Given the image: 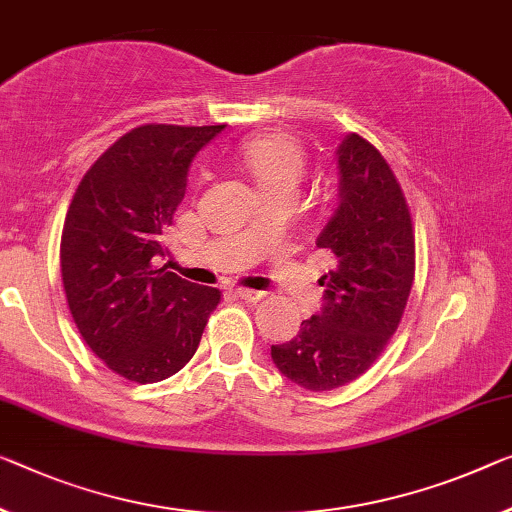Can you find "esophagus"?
I'll list each match as a JSON object with an SVG mask.
<instances>
[{"mask_svg": "<svg viewBox=\"0 0 512 512\" xmlns=\"http://www.w3.org/2000/svg\"><path fill=\"white\" fill-rule=\"evenodd\" d=\"M235 293H238L240 300H245V302H261L267 295V293H263V290H251V288H238Z\"/></svg>", "mask_w": 512, "mask_h": 512, "instance_id": "34e87169", "label": "esophagus"}]
</instances>
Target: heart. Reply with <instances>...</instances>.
<instances>
[{"label": "heart", "mask_w": 512, "mask_h": 512, "mask_svg": "<svg viewBox=\"0 0 512 512\" xmlns=\"http://www.w3.org/2000/svg\"><path fill=\"white\" fill-rule=\"evenodd\" d=\"M242 169L254 178L261 194L272 190H295L306 171L302 141L286 132H270L242 141L238 148Z\"/></svg>", "instance_id": "obj_1"}]
</instances>
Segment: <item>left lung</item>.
I'll return each mask as SVG.
<instances>
[{
    "label": "left lung",
    "instance_id": "8db88e82",
    "mask_svg": "<svg viewBox=\"0 0 512 512\" xmlns=\"http://www.w3.org/2000/svg\"><path fill=\"white\" fill-rule=\"evenodd\" d=\"M336 162L338 208L316 240L336 258L320 277L325 304L295 338L272 345L279 371L309 391L343 387L375 364L414 283L412 217L387 160L352 132Z\"/></svg>",
    "mask_w": 512,
    "mask_h": 512
}]
</instances>
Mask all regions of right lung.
<instances>
[{
  "instance_id": "add662e5",
  "label": "right lung",
  "mask_w": 512,
  "mask_h": 512,
  "mask_svg": "<svg viewBox=\"0 0 512 512\" xmlns=\"http://www.w3.org/2000/svg\"><path fill=\"white\" fill-rule=\"evenodd\" d=\"M226 125L148 123L102 153L70 201L61 279L73 320L107 368L151 384L199 348L222 293L157 267L194 155Z\"/></svg>"
}]
</instances>
